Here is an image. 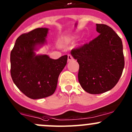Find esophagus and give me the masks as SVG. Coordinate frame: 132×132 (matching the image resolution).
<instances>
[{
	"mask_svg": "<svg viewBox=\"0 0 132 132\" xmlns=\"http://www.w3.org/2000/svg\"><path fill=\"white\" fill-rule=\"evenodd\" d=\"M73 59V56H72V55L71 54H69L68 55V61H71Z\"/></svg>",
	"mask_w": 132,
	"mask_h": 132,
	"instance_id": "34e87169",
	"label": "esophagus"
}]
</instances>
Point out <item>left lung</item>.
<instances>
[{
    "mask_svg": "<svg viewBox=\"0 0 132 132\" xmlns=\"http://www.w3.org/2000/svg\"><path fill=\"white\" fill-rule=\"evenodd\" d=\"M96 30L98 36L71 50L79 64V83L85 91L93 94L113 89L125 66L121 38L106 24H96Z\"/></svg>",
    "mask_w": 132,
    "mask_h": 132,
    "instance_id": "8db88e82",
    "label": "left lung"
}]
</instances>
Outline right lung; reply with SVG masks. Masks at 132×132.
Segmentation results:
<instances>
[{
    "mask_svg": "<svg viewBox=\"0 0 132 132\" xmlns=\"http://www.w3.org/2000/svg\"><path fill=\"white\" fill-rule=\"evenodd\" d=\"M48 28H36L18 38L11 52V75L18 88L32 100L48 97L55 93L67 55L57 60L46 55H36L34 50L45 43Z\"/></svg>",
    "mask_w": 132,
    "mask_h": 132,
    "instance_id": "1",
    "label": "right lung"
}]
</instances>
